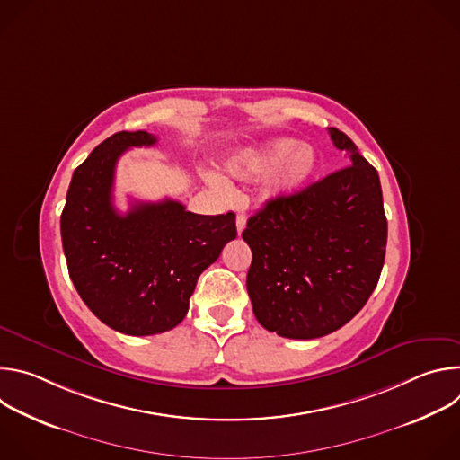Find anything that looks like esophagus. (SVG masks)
<instances>
[{
    "instance_id": "obj_1",
    "label": "esophagus",
    "mask_w": 460,
    "mask_h": 460,
    "mask_svg": "<svg viewBox=\"0 0 460 460\" xmlns=\"http://www.w3.org/2000/svg\"><path fill=\"white\" fill-rule=\"evenodd\" d=\"M243 229H245V217H243V215H238V217H236V231H238V234H242Z\"/></svg>"
}]
</instances>
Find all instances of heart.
Wrapping results in <instances>:
<instances>
[{
	"mask_svg": "<svg viewBox=\"0 0 460 460\" xmlns=\"http://www.w3.org/2000/svg\"><path fill=\"white\" fill-rule=\"evenodd\" d=\"M318 158L311 146L298 144L295 138H273L260 146L243 149L231 156L226 169L234 178H252L266 172L261 181V196L279 200L298 190L316 171ZM217 189H226V181L209 176Z\"/></svg>",
	"mask_w": 460,
	"mask_h": 460,
	"instance_id": "b5f03b06",
	"label": "heart"
}]
</instances>
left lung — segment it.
Here are the masks:
<instances>
[{"label":"left lung","instance_id":"8db88e82","mask_svg":"<svg viewBox=\"0 0 460 460\" xmlns=\"http://www.w3.org/2000/svg\"><path fill=\"white\" fill-rule=\"evenodd\" d=\"M349 165L247 220V293L256 320L286 339H318L348 323L376 288L387 242L378 172L330 127Z\"/></svg>","mask_w":460,"mask_h":460}]
</instances>
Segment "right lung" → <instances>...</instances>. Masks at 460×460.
Listing matches in <instances>:
<instances>
[{
    "label": "right lung",
    "instance_id": "1",
    "mask_svg": "<svg viewBox=\"0 0 460 460\" xmlns=\"http://www.w3.org/2000/svg\"><path fill=\"white\" fill-rule=\"evenodd\" d=\"M147 130L112 135L76 167L61 213V242L71 280L85 305L112 330L147 337L176 327L196 280L236 238L234 213L206 217L185 206H112L114 169L130 147H151Z\"/></svg>",
    "mask_w": 460,
    "mask_h": 460
}]
</instances>
